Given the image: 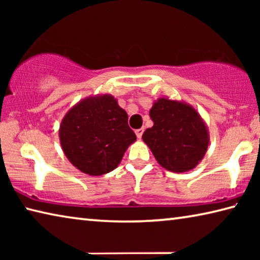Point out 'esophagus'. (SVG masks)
Here are the masks:
<instances>
[{
  "label": "esophagus",
  "instance_id": "esophagus-1",
  "mask_svg": "<svg viewBox=\"0 0 260 260\" xmlns=\"http://www.w3.org/2000/svg\"><path fill=\"white\" fill-rule=\"evenodd\" d=\"M143 132H144V129H143V128H139V129H136V131H135V134H136V136H138V139H141V138H142Z\"/></svg>",
  "mask_w": 260,
  "mask_h": 260
}]
</instances>
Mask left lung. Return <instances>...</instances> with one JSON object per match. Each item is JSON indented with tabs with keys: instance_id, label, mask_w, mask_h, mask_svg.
<instances>
[{
	"instance_id": "8db88e82",
	"label": "left lung",
	"mask_w": 260,
	"mask_h": 260,
	"mask_svg": "<svg viewBox=\"0 0 260 260\" xmlns=\"http://www.w3.org/2000/svg\"><path fill=\"white\" fill-rule=\"evenodd\" d=\"M149 116L153 126L142 139L158 164L174 173L195 169L210 142L208 126L197 110L183 101L161 96L153 102Z\"/></svg>"
}]
</instances>
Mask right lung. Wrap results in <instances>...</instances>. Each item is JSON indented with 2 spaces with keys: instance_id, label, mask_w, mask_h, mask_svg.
Instances as JSON below:
<instances>
[{
  "instance_id": "right-lung-1",
  "label": "right lung",
  "mask_w": 260,
  "mask_h": 260,
  "mask_svg": "<svg viewBox=\"0 0 260 260\" xmlns=\"http://www.w3.org/2000/svg\"><path fill=\"white\" fill-rule=\"evenodd\" d=\"M59 141L65 156L79 171L102 175L120 164L136 135L118 101L110 94H98L79 101L65 113Z\"/></svg>"
}]
</instances>
